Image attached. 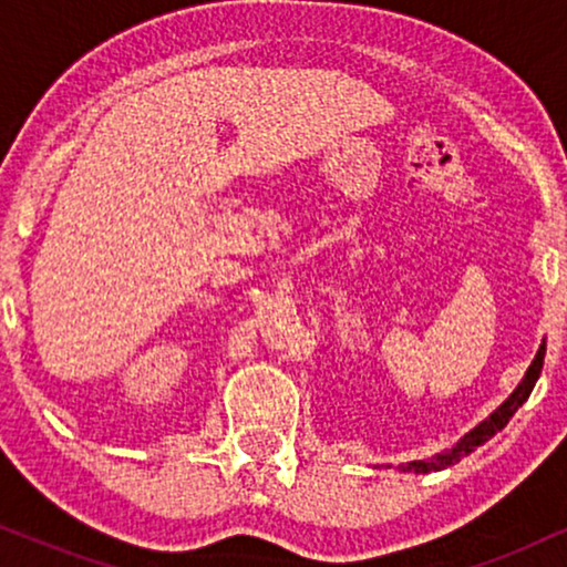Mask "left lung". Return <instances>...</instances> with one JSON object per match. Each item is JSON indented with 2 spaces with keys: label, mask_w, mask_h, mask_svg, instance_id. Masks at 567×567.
<instances>
[{
  "label": "left lung",
  "mask_w": 567,
  "mask_h": 567,
  "mask_svg": "<svg viewBox=\"0 0 567 567\" xmlns=\"http://www.w3.org/2000/svg\"><path fill=\"white\" fill-rule=\"evenodd\" d=\"M542 363H545V343L539 346V351H537V355H534V361H532V367H529V371H526V377L522 379V384L516 386L514 390V394H511V398L503 402V405L495 410V413L487 417V421H483L477 425L475 431H470L467 436H464L460 444H456L454 449H449L446 454H439V456H433V460H429V462H410L408 467H402V470H413V472H436V470H444V467H452L454 462H460L462 456H467L470 452H475L477 446H483L487 439H493L495 433H498L503 425H506L511 417H514V413L518 408L524 405L526 402V398H529L532 394V390H534V384H537V379H539V374H542Z\"/></svg>",
  "instance_id": "1"
}]
</instances>
